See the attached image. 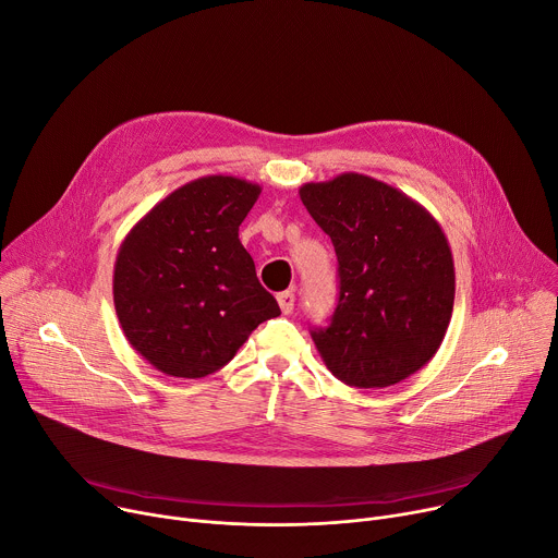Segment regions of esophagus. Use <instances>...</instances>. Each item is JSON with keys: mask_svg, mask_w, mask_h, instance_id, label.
Wrapping results in <instances>:
<instances>
[{"mask_svg": "<svg viewBox=\"0 0 558 558\" xmlns=\"http://www.w3.org/2000/svg\"><path fill=\"white\" fill-rule=\"evenodd\" d=\"M277 302H279V308H281V313H283V315H290V313L294 311V292H292V290L279 292Z\"/></svg>", "mask_w": 558, "mask_h": 558, "instance_id": "34e87169", "label": "esophagus"}]
</instances>
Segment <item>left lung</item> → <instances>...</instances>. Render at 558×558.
<instances>
[{
	"instance_id": "8db88e82",
	"label": "left lung",
	"mask_w": 558,
	"mask_h": 558,
	"mask_svg": "<svg viewBox=\"0 0 558 558\" xmlns=\"http://www.w3.org/2000/svg\"><path fill=\"white\" fill-rule=\"evenodd\" d=\"M337 254L339 299L313 341L328 371L384 389L420 371L451 322L456 272L440 223L404 192L355 171L299 187Z\"/></svg>"
}]
</instances>
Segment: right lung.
I'll list each match as a JSON object with an SVG mask.
<instances>
[{
	"label": "right lung",
	"mask_w": 558,
	"mask_h": 558,
	"mask_svg": "<svg viewBox=\"0 0 558 558\" xmlns=\"http://www.w3.org/2000/svg\"><path fill=\"white\" fill-rule=\"evenodd\" d=\"M259 194L243 179L203 177L156 203L124 236L113 266L116 315L160 373L194 379L219 371L256 326L281 315L239 241Z\"/></svg>",
	"instance_id": "add662e5"
}]
</instances>
